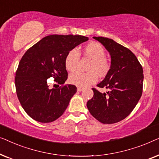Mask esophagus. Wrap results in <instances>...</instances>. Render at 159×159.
Returning a JSON list of instances; mask_svg holds the SVG:
<instances>
[{
	"mask_svg": "<svg viewBox=\"0 0 159 159\" xmlns=\"http://www.w3.org/2000/svg\"><path fill=\"white\" fill-rule=\"evenodd\" d=\"M84 90L83 88H82V87H77V91H79V92H81Z\"/></svg>",
	"mask_w": 159,
	"mask_h": 159,
	"instance_id": "obj_1",
	"label": "esophagus"
}]
</instances>
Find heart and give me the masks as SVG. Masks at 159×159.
<instances>
[{
    "label": "heart",
    "mask_w": 159,
    "mask_h": 159,
    "mask_svg": "<svg viewBox=\"0 0 159 159\" xmlns=\"http://www.w3.org/2000/svg\"><path fill=\"white\" fill-rule=\"evenodd\" d=\"M84 56L91 59L88 72L76 71L69 77L71 84L79 87H86L94 83L98 80V75L103 77L110 71V63L105 57L106 51L104 48L97 42H91L84 45L82 48ZM80 53L75 49L71 50L65 58V67L66 70L74 71L77 69L80 61Z\"/></svg>",
    "instance_id": "obj_1"
}]
</instances>
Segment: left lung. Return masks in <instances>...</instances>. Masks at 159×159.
<instances>
[{"label":"left lung","instance_id":"8db88e82","mask_svg":"<svg viewBox=\"0 0 159 159\" xmlns=\"http://www.w3.org/2000/svg\"><path fill=\"white\" fill-rule=\"evenodd\" d=\"M111 56L110 71L99 88L109 89L106 93L93 88L94 95L87 103L89 111L103 124H114L125 119L138 103L143 93V70L132 52L112 39L93 37Z\"/></svg>","mask_w":159,"mask_h":159}]
</instances>
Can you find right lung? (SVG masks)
Wrapping results in <instances>:
<instances>
[{
  "mask_svg": "<svg viewBox=\"0 0 159 159\" xmlns=\"http://www.w3.org/2000/svg\"><path fill=\"white\" fill-rule=\"evenodd\" d=\"M88 40L82 35L51 34L28 49L19 64L15 77L17 97L26 113L42 123L53 121L64 114L77 92L73 84L49 88L53 77L59 84L67 80L65 58L71 50Z\"/></svg>",
  "mask_w": 159,
  "mask_h": 159,
  "instance_id": "obj_1",
  "label": "right lung"
}]
</instances>
